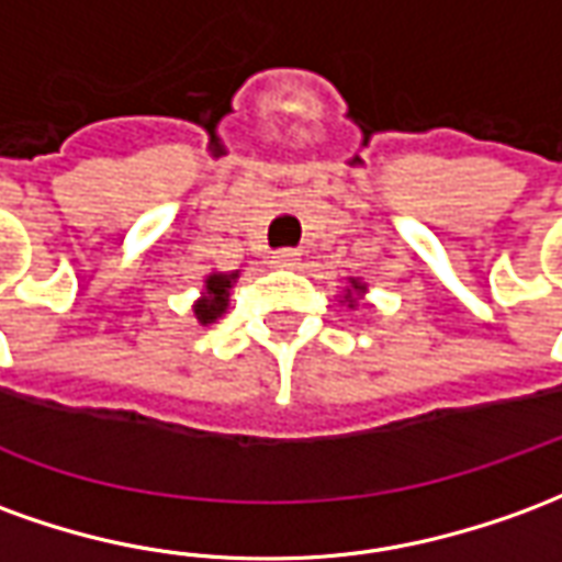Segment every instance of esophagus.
Instances as JSON below:
<instances>
[{"mask_svg": "<svg viewBox=\"0 0 562 562\" xmlns=\"http://www.w3.org/2000/svg\"><path fill=\"white\" fill-rule=\"evenodd\" d=\"M297 261H301V252H294V249H280V252L270 255L273 268H297Z\"/></svg>", "mask_w": 562, "mask_h": 562, "instance_id": "obj_1", "label": "esophagus"}]
</instances>
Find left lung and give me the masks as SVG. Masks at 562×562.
Here are the masks:
<instances>
[{"instance_id": "1", "label": "left lung", "mask_w": 562, "mask_h": 562, "mask_svg": "<svg viewBox=\"0 0 562 562\" xmlns=\"http://www.w3.org/2000/svg\"><path fill=\"white\" fill-rule=\"evenodd\" d=\"M349 282H352V285L347 289V304H349V307H356V301L362 297L368 285H364V282H359V280H349Z\"/></svg>"}]
</instances>
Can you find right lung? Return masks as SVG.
<instances>
[{"instance_id":"right-lung-1","label":"right lung","mask_w":562,"mask_h":562,"mask_svg":"<svg viewBox=\"0 0 562 562\" xmlns=\"http://www.w3.org/2000/svg\"><path fill=\"white\" fill-rule=\"evenodd\" d=\"M237 270L234 273H210L206 280H203V294H200V301L194 304V316H198L200 325H210L215 322L222 313L227 310V294H231V285L237 282Z\"/></svg>"}]
</instances>
